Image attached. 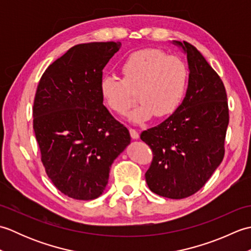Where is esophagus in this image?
Segmentation results:
<instances>
[{"label": "esophagus", "mask_w": 251, "mask_h": 251, "mask_svg": "<svg viewBox=\"0 0 251 251\" xmlns=\"http://www.w3.org/2000/svg\"><path fill=\"white\" fill-rule=\"evenodd\" d=\"M129 132H130V136L132 139H138V138H139V132H138L136 129L129 128Z\"/></svg>", "instance_id": "1"}]
</instances>
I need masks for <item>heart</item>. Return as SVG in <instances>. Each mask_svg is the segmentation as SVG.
<instances>
[{"instance_id":"heart-1","label":"heart","mask_w":251,"mask_h":251,"mask_svg":"<svg viewBox=\"0 0 251 251\" xmlns=\"http://www.w3.org/2000/svg\"><path fill=\"white\" fill-rule=\"evenodd\" d=\"M120 71L123 79L110 75L101 78L100 96L106 108L123 115L136 102L137 93L140 103L128 114L135 124L153 115L173 114L184 97L189 70L178 56L155 49L141 50L127 57Z\"/></svg>"}]
</instances>
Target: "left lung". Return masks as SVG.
Returning <instances> with one entry per match:
<instances>
[{
  "label": "left lung",
  "mask_w": 251,
  "mask_h": 251,
  "mask_svg": "<svg viewBox=\"0 0 251 251\" xmlns=\"http://www.w3.org/2000/svg\"><path fill=\"white\" fill-rule=\"evenodd\" d=\"M173 43L188 59L185 97L167 120L140 138L153 151L148 186L159 196L181 200L201 190L221 164L228 106L225 85L204 56L188 42Z\"/></svg>",
  "instance_id": "obj_1"
}]
</instances>
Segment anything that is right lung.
I'll return each instance as SVG.
<instances>
[{
    "label": "right lung",
    "instance_id": "1",
    "mask_svg": "<svg viewBox=\"0 0 251 251\" xmlns=\"http://www.w3.org/2000/svg\"><path fill=\"white\" fill-rule=\"evenodd\" d=\"M120 42L71 47L46 69L36 89L33 129L45 172L61 193L90 201L103 193L128 129L103 105L102 70Z\"/></svg>",
    "mask_w": 251,
    "mask_h": 251
}]
</instances>
